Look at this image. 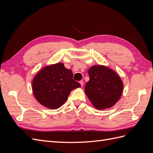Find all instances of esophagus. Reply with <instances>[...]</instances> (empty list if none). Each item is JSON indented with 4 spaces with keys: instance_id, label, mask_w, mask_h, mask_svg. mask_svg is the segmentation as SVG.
I'll list each match as a JSON object with an SVG mask.
<instances>
[{
    "instance_id": "obj_1",
    "label": "esophagus",
    "mask_w": 153,
    "mask_h": 153,
    "mask_svg": "<svg viewBox=\"0 0 153 153\" xmlns=\"http://www.w3.org/2000/svg\"><path fill=\"white\" fill-rule=\"evenodd\" d=\"M80 84L81 86L82 87L83 85H84V81H83V80H80Z\"/></svg>"
}]
</instances>
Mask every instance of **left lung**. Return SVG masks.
<instances>
[{
    "instance_id": "8db88e82",
    "label": "left lung",
    "mask_w": 153,
    "mask_h": 153,
    "mask_svg": "<svg viewBox=\"0 0 153 153\" xmlns=\"http://www.w3.org/2000/svg\"><path fill=\"white\" fill-rule=\"evenodd\" d=\"M89 81L85 94L97 109L112 107L121 98L123 83L117 74L105 66H93L88 71Z\"/></svg>"
}]
</instances>
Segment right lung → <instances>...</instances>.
Wrapping results in <instances>:
<instances>
[{"label":"right lung","mask_w":153,"mask_h":153,"mask_svg":"<svg viewBox=\"0 0 153 153\" xmlns=\"http://www.w3.org/2000/svg\"><path fill=\"white\" fill-rule=\"evenodd\" d=\"M73 73L57 63L43 68L34 78L32 91L36 99L45 107L57 109L65 103L72 90L80 87Z\"/></svg>","instance_id":"obj_1"}]
</instances>
